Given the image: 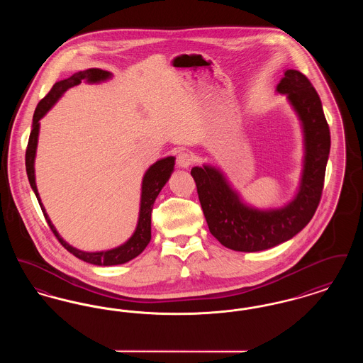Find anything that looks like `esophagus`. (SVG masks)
I'll return each mask as SVG.
<instances>
[{"label": "esophagus", "mask_w": 363, "mask_h": 363, "mask_svg": "<svg viewBox=\"0 0 363 363\" xmlns=\"http://www.w3.org/2000/svg\"><path fill=\"white\" fill-rule=\"evenodd\" d=\"M191 163H193V156L188 152H179L177 156V164L181 169H188Z\"/></svg>", "instance_id": "obj_1"}]
</instances>
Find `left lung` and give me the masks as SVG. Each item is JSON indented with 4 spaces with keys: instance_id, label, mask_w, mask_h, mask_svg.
<instances>
[{
    "instance_id": "1",
    "label": "left lung",
    "mask_w": 363,
    "mask_h": 363,
    "mask_svg": "<svg viewBox=\"0 0 363 363\" xmlns=\"http://www.w3.org/2000/svg\"><path fill=\"white\" fill-rule=\"evenodd\" d=\"M277 92L287 96L303 132V169L290 203L272 209L250 207L220 169L204 164L190 172L211 234L231 250L259 252L291 240L311 222L321 199L330 135L320 96L309 79L295 69L284 72Z\"/></svg>"
}]
</instances>
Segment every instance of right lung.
Masks as SVG:
<instances>
[{"mask_svg": "<svg viewBox=\"0 0 363 363\" xmlns=\"http://www.w3.org/2000/svg\"><path fill=\"white\" fill-rule=\"evenodd\" d=\"M111 77V73L107 70L98 69V68H91V69L82 70L74 73L65 80L57 82L49 94L38 104L35 108L34 118H33V130L28 140L27 151H26V170L28 175L30 185L34 190L35 196L39 201V206L42 208V212L48 220V225H50L54 235L57 240L61 242V245L70 252L73 256L77 259H83L89 264L99 265V267H110V265H118V264H125L130 259L138 257V255L147 247V245L151 241V212L155 203L157 194L160 193L162 188L166 185L169 181L170 175L173 173L174 164H175V157L174 156H167L154 163L143 177V184H141V199H140V211H138V222L136 225V230L133 235L122 243L121 246L104 250V252H83L79 250L73 246H70L68 242L64 241L55 227L52 223L49 215L46 213V209L43 207L39 193L36 189L35 184V155H36V145H38V136H39V121L43 118V116L52 108L57 101L68 91L69 88L74 86H79L83 80L86 83H102Z\"/></svg>", "mask_w": 363, "mask_h": 363, "instance_id": "1", "label": "right lung"}]
</instances>
